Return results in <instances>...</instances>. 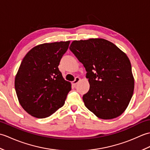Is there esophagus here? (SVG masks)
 I'll list each match as a JSON object with an SVG mask.
<instances>
[{"instance_id":"obj_1","label":"esophagus","mask_w":150,"mask_h":150,"mask_svg":"<svg viewBox=\"0 0 150 150\" xmlns=\"http://www.w3.org/2000/svg\"><path fill=\"white\" fill-rule=\"evenodd\" d=\"M81 81V79L79 78V77H76L75 79V80H74V81H73L72 82V85H73V86H76L77 84V83L78 82Z\"/></svg>"}]
</instances>
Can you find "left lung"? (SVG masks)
Here are the masks:
<instances>
[{
	"label": "left lung",
	"mask_w": 150,
	"mask_h": 150,
	"mask_svg": "<svg viewBox=\"0 0 150 150\" xmlns=\"http://www.w3.org/2000/svg\"><path fill=\"white\" fill-rule=\"evenodd\" d=\"M69 50L87 71L90 90L82 97L84 105L97 117L120 116L131 100L134 78L128 56L103 39L73 41Z\"/></svg>",
	"instance_id": "left-lung-1"
}]
</instances>
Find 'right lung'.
<instances>
[{"instance_id":"add662e5","label":"right lung","mask_w":150,"mask_h":150,"mask_svg":"<svg viewBox=\"0 0 150 150\" xmlns=\"http://www.w3.org/2000/svg\"><path fill=\"white\" fill-rule=\"evenodd\" d=\"M70 41L40 44L24 57L15 79L19 103L27 113L43 119L61 108L71 90L58 66Z\"/></svg>"}]
</instances>
